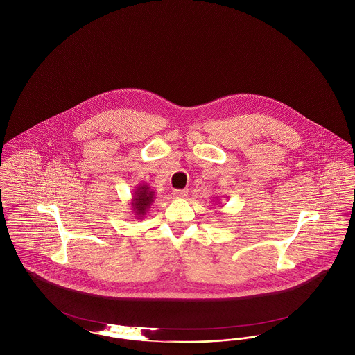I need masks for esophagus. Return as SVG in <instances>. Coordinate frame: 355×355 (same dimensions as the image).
<instances>
[{
	"label": "esophagus",
	"mask_w": 355,
	"mask_h": 355,
	"mask_svg": "<svg viewBox=\"0 0 355 355\" xmlns=\"http://www.w3.org/2000/svg\"><path fill=\"white\" fill-rule=\"evenodd\" d=\"M173 196H174L175 198H185L186 196H187V190H186V189L174 190V191H173Z\"/></svg>",
	"instance_id": "34e87169"
}]
</instances>
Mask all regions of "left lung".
Returning <instances> with one entry per match:
<instances>
[{
  "mask_svg": "<svg viewBox=\"0 0 355 355\" xmlns=\"http://www.w3.org/2000/svg\"><path fill=\"white\" fill-rule=\"evenodd\" d=\"M216 198H217V197H216ZM217 200H218V198H217Z\"/></svg>",
  "mask_w": 355,
  "mask_h": 355,
  "instance_id": "left-lung-1",
  "label": "left lung"
}]
</instances>
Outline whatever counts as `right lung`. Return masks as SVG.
<instances>
[{
	"label": "right lung",
	"mask_w": 355,
	"mask_h": 355,
	"mask_svg": "<svg viewBox=\"0 0 355 355\" xmlns=\"http://www.w3.org/2000/svg\"><path fill=\"white\" fill-rule=\"evenodd\" d=\"M155 200V191L145 182L135 186V191L130 200V209L135 214V220H142L149 213V209Z\"/></svg>",
	"instance_id": "obj_1"
}]
</instances>
